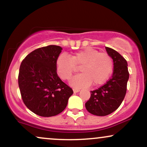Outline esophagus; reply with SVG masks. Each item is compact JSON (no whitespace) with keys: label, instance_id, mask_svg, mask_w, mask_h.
<instances>
[{"label":"esophagus","instance_id":"obj_1","mask_svg":"<svg viewBox=\"0 0 147 147\" xmlns=\"http://www.w3.org/2000/svg\"><path fill=\"white\" fill-rule=\"evenodd\" d=\"M79 91V89L78 88H73V92H75V93H76V92H78Z\"/></svg>","mask_w":147,"mask_h":147}]
</instances>
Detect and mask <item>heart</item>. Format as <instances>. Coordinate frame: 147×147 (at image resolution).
<instances>
[{
    "instance_id": "obj_1",
    "label": "heart",
    "mask_w": 147,
    "mask_h": 147,
    "mask_svg": "<svg viewBox=\"0 0 147 147\" xmlns=\"http://www.w3.org/2000/svg\"><path fill=\"white\" fill-rule=\"evenodd\" d=\"M80 66L82 73L70 80L74 87H86L91 84L97 86L104 84L113 70V60L109 54L99 52L94 48H87L71 56L61 55L56 61L57 72L63 80H68Z\"/></svg>"
}]
</instances>
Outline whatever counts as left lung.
I'll list each match as a JSON object with an SVG mask.
<instances>
[{
  "mask_svg": "<svg viewBox=\"0 0 147 147\" xmlns=\"http://www.w3.org/2000/svg\"><path fill=\"white\" fill-rule=\"evenodd\" d=\"M113 60V73L105 84L90 91V97L85 104L86 110L92 115L106 116L117 110L126 95L129 78L126 60L117 51L106 47Z\"/></svg>",
  "mask_w": 147,
  "mask_h": 147,
  "instance_id": "obj_1",
  "label": "left lung"
}]
</instances>
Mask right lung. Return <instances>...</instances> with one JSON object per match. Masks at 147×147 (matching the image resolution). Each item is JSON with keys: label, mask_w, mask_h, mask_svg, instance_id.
Returning <instances> with one entry per match:
<instances>
[{"label": "right lung", "mask_w": 147, "mask_h": 147, "mask_svg": "<svg viewBox=\"0 0 147 147\" xmlns=\"http://www.w3.org/2000/svg\"><path fill=\"white\" fill-rule=\"evenodd\" d=\"M61 47L36 49L21 62L18 82L25 105L34 113L52 117L66 107L73 90L57 75L56 61Z\"/></svg>", "instance_id": "add662e5"}]
</instances>
